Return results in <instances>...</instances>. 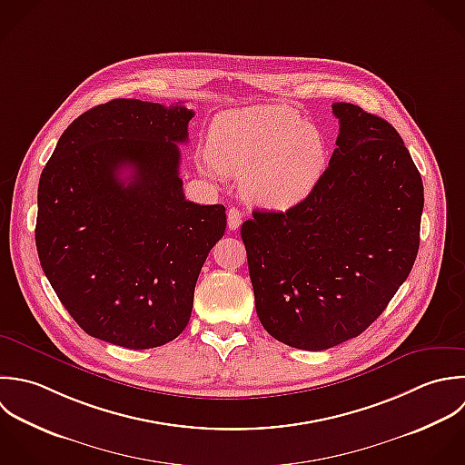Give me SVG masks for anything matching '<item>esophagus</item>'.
<instances>
[{
  "mask_svg": "<svg viewBox=\"0 0 465 465\" xmlns=\"http://www.w3.org/2000/svg\"><path fill=\"white\" fill-rule=\"evenodd\" d=\"M241 223H242L241 212L237 208H230L228 210V228L230 230H237L241 226Z\"/></svg>",
  "mask_w": 465,
  "mask_h": 465,
  "instance_id": "esophagus-1",
  "label": "esophagus"
}]
</instances>
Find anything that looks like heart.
Wrapping results in <instances>:
<instances>
[{"label": "heart", "instance_id": "heart-1", "mask_svg": "<svg viewBox=\"0 0 465 465\" xmlns=\"http://www.w3.org/2000/svg\"><path fill=\"white\" fill-rule=\"evenodd\" d=\"M326 143L301 114L282 104L228 110L210 128V175H244V197L259 206L288 210L302 203L326 170Z\"/></svg>", "mask_w": 465, "mask_h": 465}]
</instances>
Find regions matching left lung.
I'll return each instance as SVG.
<instances>
[{"label":"left lung","mask_w":465,"mask_h":465,"mask_svg":"<svg viewBox=\"0 0 465 465\" xmlns=\"http://www.w3.org/2000/svg\"><path fill=\"white\" fill-rule=\"evenodd\" d=\"M337 148L315 190L286 212L242 223L255 310L292 348L322 351L359 337L408 279L420 244L424 184L399 132L333 103Z\"/></svg>","instance_id":"1"}]
</instances>
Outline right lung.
<instances>
[{
    "mask_svg": "<svg viewBox=\"0 0 465 465\" xmlns=\"http://www.w3.org/2000/svg\"><path fill=\"white\" fill-rule=\"evenodd\" d=\"M192 117L181 103L112 99L72 121L41 172L39 262L90 337L148 350L190 321L201 268L226 230L223 204L184 199L177 143Z\"/></svg>",
    "mask_w": 465,
    "mask_h": 465,
    "instance_id": "1",
    "label": "right lung"
}]
</instances>
